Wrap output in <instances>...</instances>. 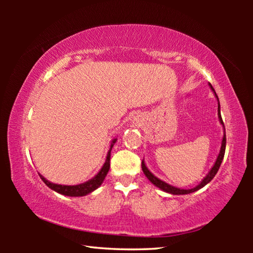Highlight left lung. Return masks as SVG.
<instances>
[{
    "mask_svg": "<svg viewBox=\"0 0 253 253\" xmlns=\"http://www.w3.org/2000/svg\"><path fill=\"white\" fill-rule=\"evenodd\" d=\"M210 87H211L212 90L214 91V88L212 87L211 84H209ZM214 93H215V91H214ZM216 96V93H215ZM217 98V96H216ZM217 101H219V98H217ZM217 116H219V119H220V123L223 125L224 127V124H223V121H222V117H221V111H220V102H219V106H217ZM225 131V129H224ZM225 144H226V137H225V132L223 135V139H222V144H221V149H220V153H219V156H217L215 163H214L213 168L211 169V170H210L209 174L205 176L202 182H201L198 186H195L193 188H190V190H183V188H178V187H175V186H172L169 185V184L163 182L162 179L157 178L155 175H153L151 172H149V169L146 168V165H145V162L143 161L142 162V169H143V172L144 174L146 175V177L151 181L154 185L160 187L162 191L166 192V193H169V194H173V195H183V194H190V193H193V192L200 190V188H202L203 186L207 185L208 183H210L213 179V177L215 176V174L217 173V170H219L220 166H221V163L222 161H223V157H224V153H225Z\"/></svg>",
    "mask_w": 253,
    "mask_h": 253,
    "instance_id": "8db88e82",
    "label": "left lung"
}]
</instances>
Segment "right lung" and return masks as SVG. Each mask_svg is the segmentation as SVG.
<instances>
[{"instance_id":"1","label":"right lung","mask_w":253,"mask_h":253,"mask_svg":"<svg viewBox=\"0 0 253 253\" xmlns=\"http://www.w3.org/2000/svg\"><path fill=\"white\" fill-rule=\"evenodd\" d=\"M116 140L117 139H114L113 142H111L110 149H109L108 154H107L106 162H105L104 166L101 168V169L99 170V173H98L95 177L89 179V181L84 182L83 184H78V185H60V184H54V183L49 182L48 179H45L43 176H42V175H40L41 179L45 183L46 186L51 188V190L58 192V193L62 194V195L84 196V195L91 193L92 191H95L96 188H98L101 185V183L104 182L107 173H108L109 168H110V152H111V148H113V146H114V144L116 143Z\"/></svg>"}]
</instances>
